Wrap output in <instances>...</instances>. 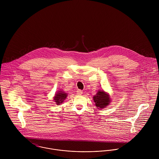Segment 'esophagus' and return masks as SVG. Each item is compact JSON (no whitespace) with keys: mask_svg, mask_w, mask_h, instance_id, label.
Wrapping results in <instances>:
<instances>
[{"mask_svg":"<svg viewBox=\"0 0 159 159\" xmlns=\"http://www.w3.org/2000/svg\"><path fill=\"white\" fill-rule=\"evenodd\" d=\"M76 92H77L78 95H81L83 93V91L81 90H80V89H78V91H76Z\"/></svg>","mask_w":159,"mask_h":159,"instance_id":"obj_1","label":"esophagus"}]
</instances>
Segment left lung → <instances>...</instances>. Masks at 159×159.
<instances>
[{"instance_id": "8db88e82", "label": "left lung", "mask_w": 159, "mask_h": 159, "mask_svg": "<svg viewBox=\"0 0 159 159\" xmlns=\"http://www.w3.org/2000/svg\"><path fill=\"white\" fill-rule=\"evenodd\" d=\"M95 105L98 109H103L108 106L110 102L111 99L110 95L103 90H99L97 93L93 97Z\"/></svg>"}]
</instances>
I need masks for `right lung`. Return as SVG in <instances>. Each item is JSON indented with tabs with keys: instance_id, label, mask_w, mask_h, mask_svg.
<instances>
[{
	"instance_id": "add662e5",
	"label": "right lung",
	"mask_w": 159,
	"mask_h": 159,
	"mask_svg": "<svg viewBox=\"0 0 159 159\" xmlns=\"http://www.w3.org/2000/svg\"><path fill=\"white\" fill-rule=\"evenodd\" d=\"M67 93H65L62 91H58L54 97V100L56 103V105H60L62 103L64 100L67 98Z\"/></svg>"
}]
</instances>
